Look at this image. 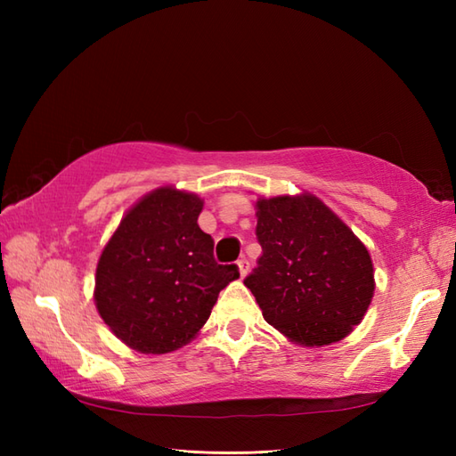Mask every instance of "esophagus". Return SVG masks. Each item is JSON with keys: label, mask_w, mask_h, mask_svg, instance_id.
I'll return each mask as SVG.
<instances>
[{"label": "esophagus", "mask_w": 456, "mask_h": 456, "mask_svg": "<svg viewBox=\"0 0 456 456\" xmlns=\"http://www.w3.org/2000/svg\"><path fill=\"white\" fill-rule=\"evenodd\" d=\"M237 268H239V274H240V278H245V276L248 274V270H250L248 260H247V258H240V260H237Z\"/></svg>", "instance_id": "34e87169"}]
</instances>
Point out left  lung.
<instances>
[{
  "label": "left lung",
  "instance_id": "8db88e82",
  "mask_svg": "<svg viewBox=\"0 0 456 456\" xmlns=\"http://www.w3.org/2000/svg\"><path fill=\"white\" fill-rule=\"evenodd\" d=\"M255 209L263 256L245 286L266 323L302 346L338 343L372 302L368 248L314 193L258 198Z\"/></svg>",
  "mask_w": 456,
  "mask_h": 456
}]
</instances>
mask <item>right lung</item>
Wrapping results in <instances>:
<instances>
[{
    "instance_id": "add662e5",
    "label": "right lung",
    "mask_w": 456,
    "mask_h": 456,
    "mask_svg": "<svg viewBox=\"0 0 456 456\" xmlns=\"http://www.w3.org/2000/svg\"><path fill=\"white\" fill-rule=\"evenodd\" d=\"M198 193L162 186L125 213L95 268L94 302L103 323L133 351L164 354L206 325L219 292L239 278L217 265L198 217Z\"/></svg>"
}]
</instances>
